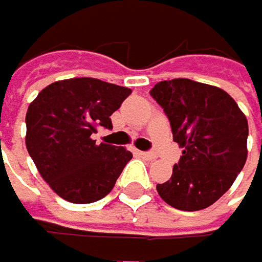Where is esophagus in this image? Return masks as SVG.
Masks as SVG:
<instances>
[{
    "mask_svg": "<svg viewBox=\"0 0 262 262\" xmlns=\"http://www.w3.org/2000/svg\"><path fill=\"white\" fill-rule=\"evenodd\" d=\"M140 156L143 159H147V160H154L156 159V154L154 152H140Z\"/></svg>",
    "mask_w": 262,
    "mask_h": 262,
    "instance_id": "34e87169",
    "label": "esophagus"
}]
</instances>
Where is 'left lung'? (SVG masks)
<instances>
[{"label": "left lung", "mask_w": 262, "mask_h": 262, "mask_svg": "<svg viewBox=\"0 0 262 262\" xmlns=\"http://www.w3.org/2000/svg\"><path fill=\"white\" fill-rule=\"evenodd\" d=\"M150 96L163 108L173 140L184 147L169 181L157 184L160 198L181 210L209 207L245 165V115L223 89L188 78L160 81Z\"/></svg>", "instance_id": "1"}]
</instances>
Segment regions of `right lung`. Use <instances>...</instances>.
Here are the masks:
<instances>
[{"instance_id":"1","label":"right lung","mask_w":262,"mask_h":262,"mask_svg":"<svg viewBox=\"0 0 262 262\" xmlns=\"http://www.w3.org/2000/svg\"><path fill=\"white\" fill-rule=\"evenodd\" d=\"M130 94L128 88L81 77L48 84L29 103L26 149L43 181L66 201L102 200L132 159L125 147L93 140L99 127L113 128L110 116Z\"/></svg>"}]
</instances>
